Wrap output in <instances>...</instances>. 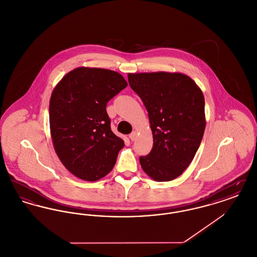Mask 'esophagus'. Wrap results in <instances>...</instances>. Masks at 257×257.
Wrapping results in <instances>:
<instances>
[{
	"mask_svg": "<svg viewBox=\"0 0 257 257\" xmlns=\"http://www.w3.org/2000/svg\"><path fill=\"white\" fill-rule=\"evenodd\" d=\"M129 138L131 141H135L137 138V131H133L131 134L129 135Z\"/></svg>",
	"mask_w": 257,
	"mask_h": 257,
	"instance_id": "1",
	"label": "esophagus"
}]
</instances>
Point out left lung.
<instances>
[{"mask_svg":"<svg viewBox=\"0 0 257 257\" xmlns=\"http://www.w3.org/2000/svg\"><path fill=\"white\" fill-rule=\"evenodd\" d=\"M131 88L144 102L153 147L140 163L158 182L180 176L194 159L205 130L204 96L199 86L178 72L129 73Z\"/></svg>","mask_w":257,"mask_h":257,"instance_id":"8db88e82","label":"left lung"}]
</instances>
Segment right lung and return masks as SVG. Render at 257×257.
I'll return each instance as SVG.
<instances>
[{"label": "right lung", "instance_id": "1", "mask_svg": "<svg viewBox=\"0 0 257 257\" xmlns=\"http://www.w3.org/2000/svg\"><path fill=\"white\" fill-rule=\"evenodd\" d=\"M127 82L115 71L78 67L55 86L50 98V132L62 165L76 177L97 181L115 165L124 147L110 130L107 103Z\"/></svg>", "mask_w": 257, "mask_h": 257}]
</instances>
